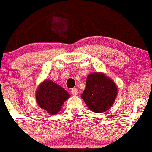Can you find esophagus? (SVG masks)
<instances>
[{"instance_id":"obj_1","label":"esophagus","mask_w":152,"mask_h":152,"mask_svg":"<svg viewBox=\"0 0 152 152\" xmlns=\"http://www.w3.org/2000/svg\"><path fill=\"white\" fill-rule=\"evenodd\" d=\"M71 93L72 95H77L78 94V90L77 88H72V89H71Z\"/></svg>"}]
</instances>
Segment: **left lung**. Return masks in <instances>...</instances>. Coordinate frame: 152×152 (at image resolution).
I'll return each mask as SVG.
<instances>
[{"label":"left lung","mask_w":152,"mask_h":152,"mask_svg":"<svg viewBox=\"0 0 152 152\" xmlns=\"http://www.w3.org/2000/svg\"><path fill=\"white\" fill-rule=\"evenodd\" d=\"M117 94V86L111 79L102 72H93L87 77L86 88L81 97L89 109L103 113L111 107Z\"/></svg>","instance_id":"left-lung-1"}]
</instances>
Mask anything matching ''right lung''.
I'll use <instances>...</instances> for the list:
<instances>
[{"instance_id":"obj_1","label":"right lung","mask_w":152,"mask_h":152,"mask_svg":"<svg viewBox=\"0 0 152 152\" xmlns=\"http://www.w3.org/2000/svg\"><path fill=\"white\" fill-rule=\"evenodd\" d=\"M69 97L65 89L51 80L41 83L36 93V100L39 107L52 115L60 111L62 104Z\"/></svg>"}]
</instances>
